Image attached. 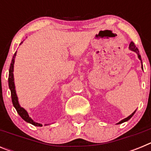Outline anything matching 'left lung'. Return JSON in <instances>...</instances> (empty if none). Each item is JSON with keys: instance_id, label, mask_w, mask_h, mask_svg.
Returning a JSON list of instances; mask_svg holds the SVG:
<instances>
[{"instance_id": "left-lung-1", "label": "left lung", "mask_w": 151, "mask_h": 151, "mask_svg": "<svg viewBox=\"0 0 151 151\" xmlns=\"http://www.w3.org/2000/svg\"><path fill=\"white\" fill-rule=\"evenodd\" d=\"M129 50H132V51H134V52H135L136 54H138V59H139L140 60H141V69H143V65H142V60H141V55H140V54H139V50H138V47H136V46H135V45H134V44L133 43L132 41V42H131V43H130V45H129ZM135 112H136V110H134V111L133 112V113H132V114H131L130 116H128V117H126V118L123 119H122V120H121L120 122H119L118 123H117V125H118V124L123 123V122H127V121H129V119H130L132 118V117L133 116V115H134V113H135Z\"/></svg>"}]
</instances>
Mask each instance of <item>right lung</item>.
Listing matches in <instances>:
<instances>
[{
	"mask_svg": "<svg viewBox=\"0 0 151 151\" xmlns=\"http://www.w3.org/2000/svg\"><path fill=\"white\" fill-rule=\"evenodd\" d=\"M23 41H22L20 43L21 45L22 44ZM17 55V51L14 54L13 57V59H12L11 63H10V69H9V78H8V84H9V88H10V92H11V98H12V102H13V106L15 107V109L17 110V113L21 117H22V119L26 121V122H29V123L32 124L33 125H35V126H42V124L38 123V122H35L29 116V113L26 111L23 107L20 106L19 103L18 101V97H17V91H16V88H15V83H14V76H13V68H14V63H15V57ZM47 124H45V125H47Z\"/></svg>",
	"mask_w": 151,
	"mask_h": 151,
	"instance_id": "add662e5",
	"label": "right lung"
}]
</instances>
